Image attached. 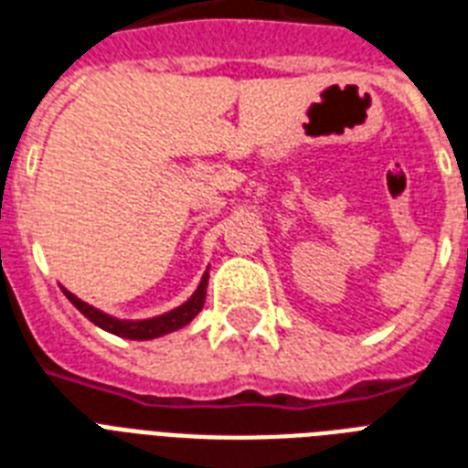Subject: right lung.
<instances>
[{
	"mask_svg": "<svg viewBox=\"0 0 468 468\" xmlns=\"http://www.w3.org/2000/svg\"><path fill=\"white\" fill-rule=\"evenodd\" d=\"M206 287H208V272L203 274L201 284H198V290L194 292V297L188 299L186 304L176 306V309H171V312L162 314V316H154V319H142V321H122L115 319V316H107L95 306L85 304L76 294H70L68 290H63L68 299H70V304L76 306L78 312L88 316V319L100 326V329L110 331V334H115V336L122 338H132V341H149V338L164 336V334H171V331L184 329L188 321L194 319L196 314L203 309V302H206Z\"/></svg>",
	"mask_w": 468,
	"mask_h": 468,
	"instance_id": "add662e5",
	"label": "right lung"
}]
</instances>
